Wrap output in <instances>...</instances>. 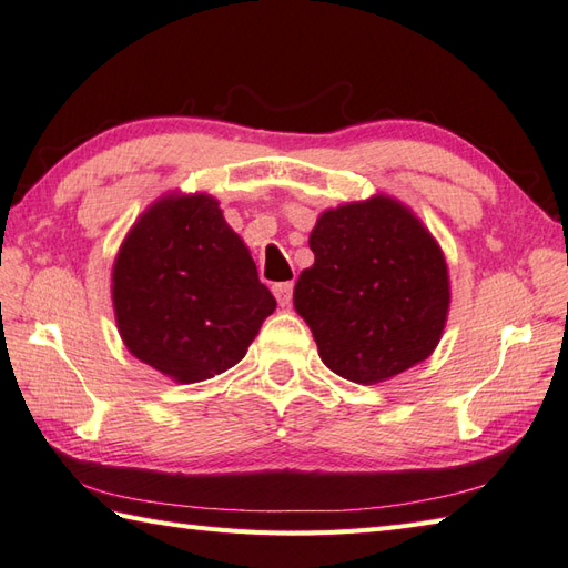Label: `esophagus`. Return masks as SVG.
Segmentation results:
<instances>
[{"mask_svg":"<svg viewBox=\"0 0 568 568\" xmlns=\"http://www.w3.org/2000/svg\"><path fill=\"white\" fill-rule=\"evenodd\" d=\"M274 296L280 301V306H288L292 304V294H294V284L292 282H284V284H274Z\"/></svg>","mask_w":568,"mask_h":568,"instance_id":"esophagus-1","label":"esophagus"}]
</instances>
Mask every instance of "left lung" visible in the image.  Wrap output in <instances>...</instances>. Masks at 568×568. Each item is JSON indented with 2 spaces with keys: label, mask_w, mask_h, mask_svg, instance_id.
Instances as JSON below:
<instances>
[{
  "label": "left lung",
  "mask_w": 568,
  "mask_h": 568,
  "mask_svg": "<svg viewBox=\"0 0 568 568\" xmlns=\"http://www.w3.org/2000/svg\"><path fill=\"white\" fill-rule=\"evenodd\" d=\"M308 247L316 260L298 274L294 308L335 375L377 385L436 351L450 306L448 264L412 207L382 193L328 207Z\"/></svg>",
  "instance_id": "8db88e82"
}]
</instances>
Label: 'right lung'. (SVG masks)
<instances>
[{
	"instance_id": "obj_1",
	"label": "right lung",
	"mask_w": 568,
	"mask_h": 568,
	"mask_svg": "<svg viewBox=\"0 0 568 568\" xmlns=\"http://www.w3.org/2000/svg\"><path fill=\"white\" fill-rule=\"evenodd\" d=\"M112 306L126 351L191 385L237 365L276 301L213 195L166 193L114 257Z\"/></svg>"
}]
</instances>
